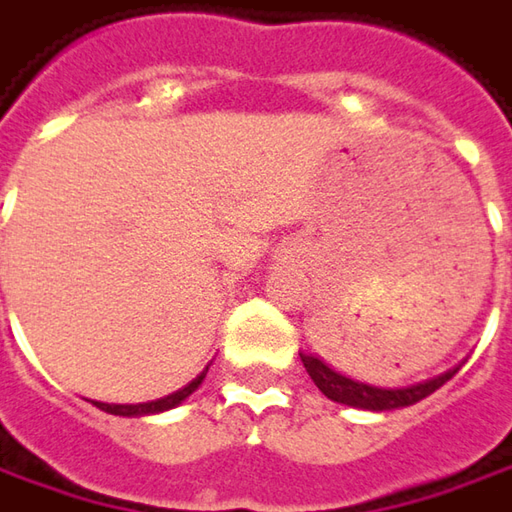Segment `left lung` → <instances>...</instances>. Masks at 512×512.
<instances>
[{"mask_svg":"<svg viewBox=\"0 0 512 512\" xmlns=\"http://www.w3.org/2000/svg\"><path fill=\"white\" fill-rule=\"evenodd\" d=\"M300 361L309 372V378L315 381V387L321 389L323 395L329 401H338V404H346V407H358V410H372V412H384V410H398V407H410V404H418L421 398L433 395L435 389L444 387L453 375L458 372L450 369L444 375H438L433 381H421V384H412V387H375V384H367V381H355L349 378L344 369L332 367L326 358L321 355H303L300 352Z\"/></svg>","mask_w":512,"mask_h":512,"instance_id":"obj_1","label":"left lung"}]
</instances>
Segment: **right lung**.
Wrapping results in <instances>:
<instances>
[{
	"label": "right lung",
	"mask_w": 512,
	"mask_h": 512,
	"mask_svg": "<svg viewBox=\"0 0 512 512\" xmlns=\"http://www.w3.org/2000/svg\"><path fill=\"white\" fill-rule=\"evenodd\" d=\"M206 378V372L203 375H197L191 384H186L183 389H177V392H171L166 398H157V401H145V404H102V401H94L100 410L111 412V415H151V412H163L171 410V407H177L180 401H186L194 389L200 387V381Z\"/></svg>",
	"instance_id": "add662e5"
}]
</instances>
